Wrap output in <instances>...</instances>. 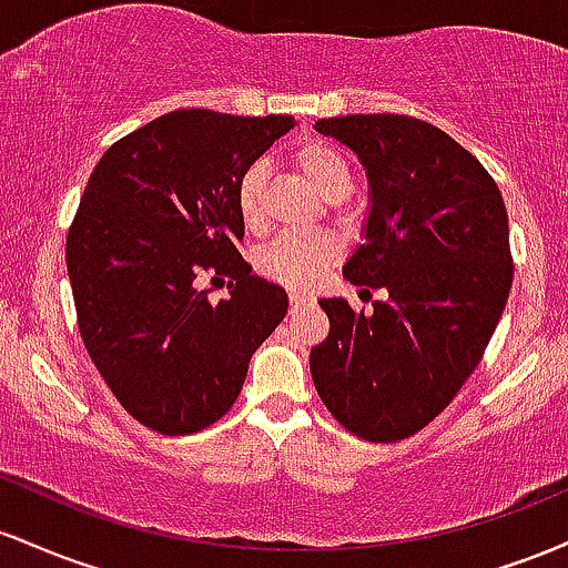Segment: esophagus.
<instances>
[{
	"instance_id": "34e87169",
	"label": "esophagus",
	"mask_w": 568,
	"mask_h": 568,
	"mask_svg": "<svg viewBox=\"0 0 568 568\" xmlns=\"http://www.w3.org/2000/svg\"><path fill=\"white\" fill-rule=\"evenodd\" d=\"M306 304H310V296H304V293H291V315Z\"/></svg>"
}]
</instances>
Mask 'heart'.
Here are the masks:
<instances>
[{"mask_svg": "<svg viewBox=\"0 0 568 568\" xmlns=\"http://www.w3.org/2000/svg\"><path fill=\"white\" fill-rule=\"evenodd\" d=\"M291 160L302 171L304 179L328 200L331 213L336 219H347L349 207L344 202V194L352 186V168L347 158L331 143L310 139L293 149ZM264 179V165L253 162L237 181V213L247 230L262 226ZM338 253H342V245H338L336 234L328 230L280 234L258 251L256 270L264 277L285 285V288L304 291L312 288L323 277V272L336 262Z\"/></svg>", "mask_w": 568, "mask_h": 568, "instance_id": "1", "label": "heart"}]
</instances>
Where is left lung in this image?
I'll return each instance as SVG.
<instances>
[{
    "instance_id": "1",
    "label": "left lung",
    "mask_w": 568,
    "mask_h": 568,
    "mask_svg": "<svg viewBox=\"0 0 568 568\" xmlns=\"http://www.w3.org/2000/svg\"><path fill=\"white\" fill-rule=\"evenodd\" d=\"M366 165V243L344 264L382 288L374 312L321 298L328 338L310 352L317 395L342 427L395 443L427 427L470 379L513 285L497 181L452 135L406 114L317 120Z\"/></svg>"
}]
</instances>
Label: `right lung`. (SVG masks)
Masks as SVG:
<instances>
[{
    "label": "right lung",
    "instance_id": "right-lung-1",
    "mask_svg": "<svg viewBox=\"0 0 568 568\" xmlns=\"http://www.w3.org/2000/svg\"><path fill=\"white\" fill-rule=\"evenodd\" d=\"M293 116L162 114L106 149L67 237L77 325L120 406L162 435L219 422L288 312L240 256L237 181ZM235 280L213 305L196 280Z\"/></svg>",
    "mask_w": 568,
    "mask_h": 568
}]
</instances>
